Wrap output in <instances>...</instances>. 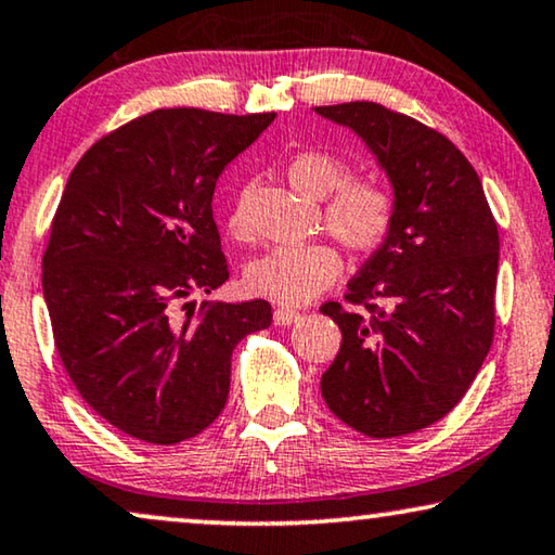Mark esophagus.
Returning <instances> with one entry per match:
<instances>
[{
	"instance_id": "obj_1",
	"label": "esophagus",
	"mask_w": 555,
	"mask_h": 555,
	"mask_svg": "<svg viewBox=\"0 0 555 555\" xmlns=\"http://www.w3.org/2000/svg\"><path fill=\"white\" fill-rule=\"evenodd\" d=\"M301 319V311H296V309H276L274 311V322L279 324V326H292V324H296Z\"/></svg>"
}]
</instances>
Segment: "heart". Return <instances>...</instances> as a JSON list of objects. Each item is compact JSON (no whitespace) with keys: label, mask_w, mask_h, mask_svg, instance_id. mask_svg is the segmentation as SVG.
<instances>
[{"label":"heart","mask_w":555,"mask_h":555,"mask_svg":"<svg viewBox=\"0 0 555 555\" xmlns=\"http://www.w3.org/2000/svg\"><path fill=\"white\" fill-rule=\"evenodd\" d=\"M286 178L301 196L324 202V229L352 254H372L392 233L397 196L377 178H352L341 158L324 151H301L288 158ZM229 231L248 236L246 201L229 214ZM341 274V259L332 246H279L256 259L246 271V286L261 299L299 307L330 288Z\"/></svg>","instance_id":"heart-1"}]
</instances>
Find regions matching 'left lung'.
<instances>
[{
    "mask_svg": "<svg viewBox=\"0 0 555 555\" xmlns=\"http://www.w3.org/2000/svg\"><path fill=\"white\" fill-rule=\"evenodd\" d=\"M317 113L370 145L397 196L392 233L349 281V307L322 304L341 330L322 397L366 437L417 433L463 400L493 345L498 223L442 132L364 100Z\"/></svg>",
    "mask_w": 555,
    "mask_h": 555,
    "instance_id": "8db88e82",
    "label": "left lung"
}]
</instances>
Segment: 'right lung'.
Listing matches in <instances>:
<instances>
[{
  "label": "right lung",
  "instance_id": "right-lung-1",
  "mask_svg": "<svg viewBox=\"0 0 555 555\" xmlns=\"http://www.w3.org/2000/svg\"><path fill=\"white\" fill-rule=\"evenodd\" d=\"M166 107L82 155L54 210L42 292L62 366L120 433L196 437L229 400L231 354L267 330L271 304L191 301L229 279L216 181L274 120Z\"/></svg>",
  "mask_w": 555,
  "mask_h": 555
}]
</instances>
